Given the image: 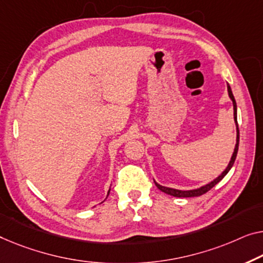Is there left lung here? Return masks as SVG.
Returning a JSON list of instances; mask_svg holds the SVG:
<instances>
[{"label":"left lung","instance_id":"obj_1","mask_svg":"<svg viewBox=\"0 0 263 263\" xmlns=\"http://www.w3.org/2000/svg\"><path fill=\"white\" fill-rule=\"evenodd\" d=\"M227 88H228V94H229V98L230 100L233 101V106H234V121H235V125H236V144H235V148H234V152H233V156L232 158H230V162L228 164V166L226 167V170L222 172L221 175L218 176L214 179V181L209 182L205 185H203L201 187H197V189H193V190H178V189H174V187H167V186H163L160 185V184L157 183L155 181L156 186L158 187L160 191H163V193H165L167 195H171V196H175V197H196V196H201L203 194H205L209 191L211 187H214L215 185L218 182H221L223 177L228 174L229 170L232 169L233 165H234V162L235 159H236V155H237V150H238V140H240V132H238V125H237V106H236V101H235V98L233 96V92H232V88H230L229 84L227 85Z\"/></svg>","mask_w":263,"mask_h":263}]
</instances>
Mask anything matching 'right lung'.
<instances>
[{"instance_id": "obj_1", "label": "right lung", "mask_w": 263, "mask_h": 263, "mask_svg": "<svg viewBox=\"0 0 263 263\" xmlns=\"http://www.w3.org/2000/svg\"><path fill=\"white\" fill-rule=\"evenodd\" d=\"M109 190H111V187H109V189H108V193H107V196H108V194H109Z\"/></svg>"}]
</instances>
